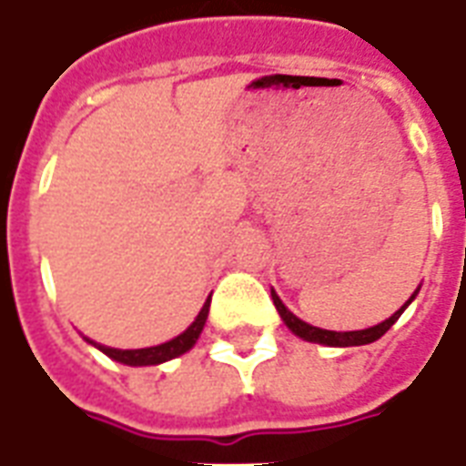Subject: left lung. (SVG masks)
I'll return each instance as SVG.
<instances>
[{"mask_svg":"<svg viewBox=\"0 0 466 466\" xmlns=\"http://www.w3.org/2000/svg\"><path fill=\"white\" fill-rule=\"evenodd\" d=\"M416 298V292L411 295V299ZM411 299L406 302L404 307L399 311H394L387 321H382V324L377 326H370V329H362V331H326V329H317V326H309L305 324L302 319H298L295 314H292L288 307L280 302V298H278L276 292H273V305H276V309L280 311V317H283V321L288 324V329H292V333H298L299 339L305 340H311V343H324V346H365V343H372V340H377L380 336H384V333L390 331L391 324L397 321L399 317H401V311L406 309V307L411 305Z\"/></svg>","mask_w":466,"mask_h":466,"instance_id":"left-lung-1","label":"left lung"}]
</instances>
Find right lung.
<instances>
[{"mask_svg": "<svg viewBox=\"0 0 466 466\" xmlns=\"http://www.w3.org/2000/svg\"><path fill=\"white\" fill-rule=\"evenodd\" d=\"M208 311H210V299L205 302L200 314L196 317V321L181 333V336H176L171 339L168 343H161V346L155 348H140V350H118V348H106V346H98V350H104L108 358L113 360L123 362V365H159V362H167L171 358H178L183 355L186 350L193 348V343L198 340L200 331H203L205 326V319H208Z\"/></svg>", "mask_w": 466, "mask_h": 466, "instance_id": "right-lung-1", "label": "right lung"}]
</instances>
